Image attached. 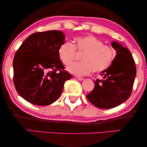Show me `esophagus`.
Here are the masks:
<instances>
[{
	"label": "esophagus",
	"mask_w": 147,
	"mask_h": 147,
	"mask_svg": "<svg viewBox=\"0 0 147 147\" xmlns=\"http://www.w3.org/2000/svg\"><path fill=\"white\" fill-rule=\"evenodd\" d=\"M77 79L79 80V81H82V80H84L83 78H80V77H77Z\"/></svg>",
	"instance_id": "esophagus-1"
}]
</instances>
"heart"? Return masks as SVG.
I'll return each instance as SVG.
<instances>
[{"label": "heart", "instance_id": "heart-1", "mask_svg": "<svg viewBox=\"0 0 147 147\" xmlns=\"http://www.w3.org/2000/svg\"><path fill=\"white\" fill-rule=\"evenodd\" d=\"M76 51L82 53V61L76 62L68 66L70 73L78 76H84L91 73H100L105 71L112 65L115 51L110 46L94 35H86L75 37L73 44L68 41L62 43L57 52L64 65H68L75 59Z\"/></svg>", "mask_w": 147, "mask_h": 147}]
</instances>
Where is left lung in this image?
I'll list each match as a JSON object with an SVG mask.
<instances>
[{
    "mask_svg": "<svg viewBox=\"0 0 147 147\" xmlns=\"http://www.w3.org/2000/svg\"><path fill=\"white\" fill-rule=\"evenodd\" d=\"M112 46L116 51L112 65L101 72L103 79L94 81V90L87 95L93 105L104 109L119 106L130 97L136 74L129 50L114 41Z\"/></svg>",
    "mask_w": 147,
    "mask_h": 147,
    "instance_id": "left-lung-1",
    "label": "left lung"
}]
</instances>
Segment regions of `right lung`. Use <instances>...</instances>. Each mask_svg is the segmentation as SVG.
Returning <instances> with one entry per match:
<instances>
[{"label":"right lung","mask_w":147,"mask_h":147,"mask_svg":"<svg viewBox=\"0 0 147 147\" xmlns=\"http://www.w3.org/2000/svg\"><path fill=\"white\" fill-rule=\"evenodd\" d=\"M65 41L59 31L29 36L13 59V82L18 93L30 103L47 106L56 101L71 75L64 70L58 48Z\"/></svg>","instance_id":"obj_1"}]
</instances>
